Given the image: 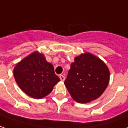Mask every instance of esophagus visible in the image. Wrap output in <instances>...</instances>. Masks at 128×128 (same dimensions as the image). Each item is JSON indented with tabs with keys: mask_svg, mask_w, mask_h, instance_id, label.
<instances>
[{
	"mask_svg": "<svg viewBox=\"0 0 128 128\" xmlns=\"http://www.w3.org/2000/svg\"><path fill=\"white\" fill-rule=\"evenodd\" d=\"M59 77H60V79L62 80V81H64V80H65V78H65V76H64L63 75H61V74H60V75L59 76Z\"/></svg>",
	"mask_w": 128,
	"mask_h": 128,
	"instance_id": "34e87169",
	"label": "esophagus"
}]
</instances>
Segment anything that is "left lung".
Wrapping results in <instances>:
<instances>
[{
    "label": "left lung",
    "instance_id": "8db88e82",
    "mask_svg": "<svg viewBox=\"0 0 128 128\" xmlns=\"http://www.w3.org/2000/svg\"><path fill=\"white\" fill-rule=\"evenodd\" d=\"M109 80V69L105 62L93 54L85 53L75 57L64 83L74 100L86 103L99 97Z\"/></svg>",
    "mask_w": 128,
    "mask_h": 128
}]
</instances>
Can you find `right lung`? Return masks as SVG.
Segmentation results:
<instances>
[{"label": "right lung", "instance_id": "obj_1", "mask_svg": "<svg viewBox=\"0 0 128 128\" xmlns=\"http://www.w3.org/2000/svg\"><path fill=\"white\" fill-rule=\"evenodd\" d=\"M14 76L26 94L36 99L49 94L60 80L54 66L38 52H34L18 62L14 69Z\"/></svg>", "mask_w": 128, "mask_h": 128}]
</instances>
